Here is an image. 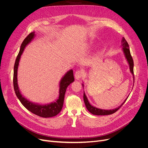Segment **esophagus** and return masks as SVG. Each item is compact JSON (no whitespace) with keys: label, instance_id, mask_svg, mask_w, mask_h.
<instances>
[{"label":"esophagus","instance_id":"obj_1","mask_svg":"<svg viewBox=\"0 0 148 148\" xmlns=\"http://www.w3.org/2000/svg\"><path fill=\"white\" fill-rule=\"evenodd\" d=\"M82 75H83V73L81 71H77L75 73V79L80 80L82 78Z\"/></svg>","mask_w":148,"mask_h":148}]
</instances>
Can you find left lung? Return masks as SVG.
Returning <instances> with one entry per match:
<instances>
[{
	"mask_svg": "<svg viewBox=\"0 0 148 148\" xmlns=\"http://www.w3.org/2000/svg\"><path fill=\"white\" fill-rule=\"evenodd\" d=\"M121 43H122L121 45L122 47V51H123V54H124V56H125V58L127 59V61L129 65L130 72L133 76V80H134V69H134V62H133V58H132L131 55L130 50L129 49V45L124 37L122 38ZM82 86L83 88L84 87L83 83H82ZM128 97L122 103V104L121 106H119L118 107L115 108H114V109H112V110H104V109H101V108H97L94 106H92L89 103L88 99L86 94H85L84 91L83 93V99H84L85 106H86V107L88 109V110L90 113H91L92 114H94V115H108V114H112L115 113L124 103H125Z\"/></svg>",
	"mask_w": 148,
	"mask_h": 148,
	"instance_id": "left-lung-1",
	"label": "left lung"
}]
</instances>
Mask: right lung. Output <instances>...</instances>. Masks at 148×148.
<instances>
[{
  "label": "right lung",
  "mask_w": 148,
  "mask_h": 148,
  "mask_svg": "<svg viewBox=\"0 0 148 148\" xmlns=\"http://www.w3.org/2000/svg\"><path fill=\"white\" fill-rule=\"evenodd\" d=\"M35 36L36 34L35 32L30 33L25 39L20 46V51L17 59L15 60L14 67V88L15 94H16L17 98L20 100V101L23 104V106L26 108L29 111L42 118H51L56 116L60 113L62 110L64 104V97L66 88L70 84L74 81L73 71L71 69L69 70L62 77V78L60 80L59 84V97L54 101L45 104L35 103L32 101H30L25 97L24 95H23L18 87L17 79L19 62L21 54H23V51H24L26 47L34 40Z\"/></svg>",
  "instance_id": "obj_1"
}]
</instances>
